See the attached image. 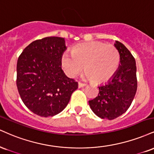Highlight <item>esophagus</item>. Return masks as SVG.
<instances>
[{"label": "esophagus", "mask_w": 154, "mask_h": 154, "mask_svg": "<svg viewBox=\"0 0 154 154\" xmlns=\"http://www.w3.org/2000/svg\"><path fill=\"white\" fill-rule=\"evenodd\" d=\"M85 84H83V83H81V82H78V88H83V87L85 86Z\"/></svg>", "instance_id": "1"}]
</instances>
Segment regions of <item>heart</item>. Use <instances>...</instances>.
Wrapping results in <instances>:
<instances>
[{"label": "heart", "instance_id": "obj_1", "mask_svg": "<svg viewBox=\"0 0 154 154\" xmlns=\"http://www.w3.org/2000/svg\"><path fill=\"white\" fill-rule=\"evenodd\" d=\"M119 64L118 49L111 44L99 42L78 44L72 53L65 51L61 58L62 67L66 75L75 77L85 65V77L97 83L108 81L117 71Z\"/></svg>", "mask_w": 154, "mask_h": 154}]
</instances>
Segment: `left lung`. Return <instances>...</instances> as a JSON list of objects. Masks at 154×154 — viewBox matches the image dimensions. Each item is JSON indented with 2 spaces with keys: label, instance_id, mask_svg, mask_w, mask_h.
Wrapping results in <instances>:
<instances>
[{
  "label": "left lung",
  "instance_id": "left-lung-1",
  "mask_svg": "<svg viewBox=\"0 0 154 154\" xmlns=\"http://www.w3.org/2000/svg\"><path fill=\"white\" fill-rule=\"evenodd\" d=\"M114 46L120 54L119 66L108 82L98 87L97 97L89 101L92 112L102 119L113 120L126 112L137 90L134 57L120 42L116 41Z\"/></svg>",
  "mask_w": 154,
  "mask_h": 154
}]
</instances>
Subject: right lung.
Returning <instances> with one entry per match:
<instances>
[{
  "label": "right lung",
  "mask_w": 154,
  "mask_h": 154,
  "mask_svg": "<svg viewBox=\"0 0 154 154\" xmlns=\"http://www.w3.org/2000/svg\"><path fill=\"white\" fill-rule=\"evenodd\" d=\"M66 49L64 38L46 37L31 43L18 57V92L24 105L37 116L49 117L62 112L78 88L62 69Z\"/></svg>",
  "instance_id": "1"
}]
</instances>
